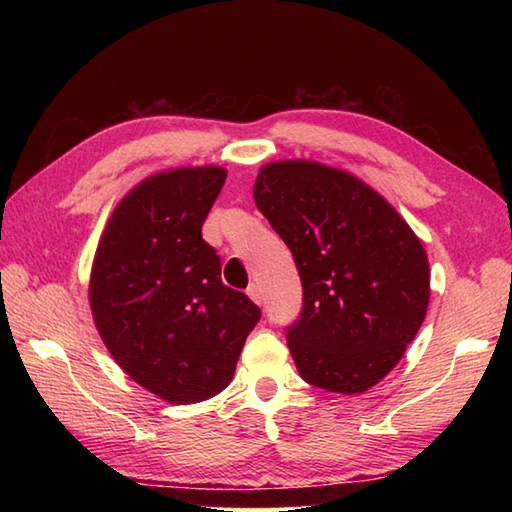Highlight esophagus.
<instances>
[{
	"instance_id": "1",
	"label": "esophagus",
	"mask_w": 512,
	"mask_h": 512,
	"mask_svg": "<svg viewBox=\"0 0 512 512\" xmlns=\"http://www.w3.org/2000/svg\"><path fill=\"white\" fill-rule=\"evenodd\" d=\"M246 292H248V297H250V299H253L255 303H262V301H264V295H262V288H259L257 284H250Z\"/></svg>"
}]
</instances>
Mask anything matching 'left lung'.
<instances>
[{
	"label": "left lung",
	"mask_w": 512,
	"mask_h": 512,
	"mask_svg": "<svg viewBox=\"0 0 512 512\" xmlns=\"http://www.w3.org/2000/svg\"><path fill=\"white\" fill-rule=\"evenodd\" d=\"M253 195L303 284L288 330L299 376L334 394L372 389L427 314L431 273L418 235L367 182L317 160L268 162Z\"/></svg>",
	"instance_id": "left-lung-1"
}]
</instances>
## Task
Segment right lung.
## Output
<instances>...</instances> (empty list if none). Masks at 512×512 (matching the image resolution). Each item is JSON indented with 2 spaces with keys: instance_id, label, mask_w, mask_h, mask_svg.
<instances>
[{
  "instance_id": "add662e5",
  "label": "right lung",
  "mask_w": 512,
  "mask_h": 512,
  "mask_svg": "<svg viewBox=\"0 0 512 512\" xmlns=\"http://www.w3.org/2000/svg\"><path fill=\"white\" fill-rule=\"evenodd\" d=\"M226 180L217 165L158 171L116 204L96 246L90 308L123 372L169 405L231 383L262 310L222 284L202 224Z\"/></svg>"
}]
</instances>
